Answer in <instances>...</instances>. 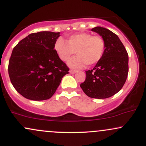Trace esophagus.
Instances as JSON below:
<instances>
[{
  "mask_svg": "<svg viewBox=\"0 0 146 146\" xmlns=\"http://www.w3.org/2000/svg\"><path fill=\"white\" fill-rule=\"evenodd\" d=\"M76 72H77V71H73V70H70V71H69V73H71V74H74V73H76Z\"/></svg>",
  "mask_w": 146,
  "mask_h": 146,
  "instance_id": "34e87169",
  "label": "esophagus"
}]
</instances>
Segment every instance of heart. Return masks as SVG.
Returning a JSON list of instances; mask_svg holds the SVG:
<instances>
[{"label":"heart","instance_id":"b5f03b06","mask_svg":"<svg viewBox=\"0 0 146 146\" xmlns=\"http://www.w3.org/2000/svg\"><path fill=\"white\" fill-rule=\"evenodd\" d=\"M54 48L60 59L66 62L75 53L78 55L68 61L69 67L80 69L85 66H92L102 59L104 53V40L100 36H92L89 33H79L68 37L67 42L58 38Z\"/></svg>","mask_w":146,"mask_h":146}]
</instances>
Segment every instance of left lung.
<instances>
[{
    "label": "left lung",
    "instance_id": "left-lung-1",
    "mask_svg": "<svg viewBox=\"0 0 146 146\" xmlns=\"http://www.w3.org/2000/svg\"><path fill=\"white\" fill-rule=\"evenodd\" d=\"M91 31L102 37L106 48L95 67L86 71V80L80 87L91 98H108L118 93L126 81L128 55L119 37L111 31L101 27Z\"/></svg>",
    "mask_w": 146,
    "mask_h": 146
}]
</instances>
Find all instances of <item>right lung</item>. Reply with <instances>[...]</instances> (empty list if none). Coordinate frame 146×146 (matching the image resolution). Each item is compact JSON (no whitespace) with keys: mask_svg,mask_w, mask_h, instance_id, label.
Masks as SVG:
<instances>
[{"mask_svg":"<svg viewBox=\"0 0 146 146\" xmlns=\"http://www.w3.org/2000/svg\"><path fill=\"white\" fill-rule=\"evenodd\" d=\"M60 32L40 31L28 35L14 48L8 72L11 82L25 98H51L69 68L54 49Z\"/></svg>","mask_w":146,"mask_h":146,"instance_id":"1","label":"right lung"}]
</instances>
